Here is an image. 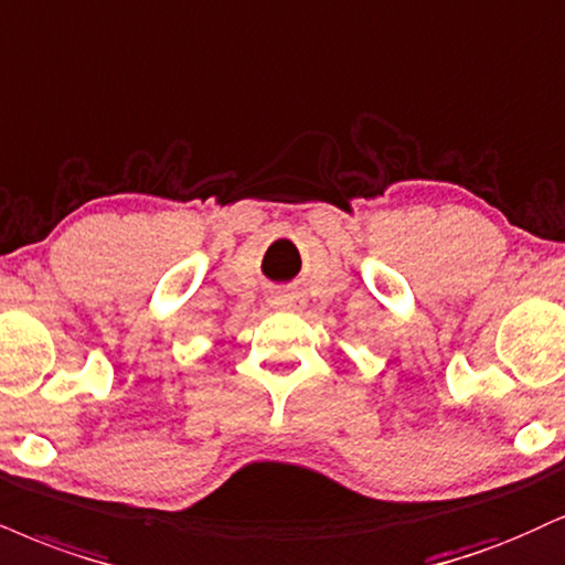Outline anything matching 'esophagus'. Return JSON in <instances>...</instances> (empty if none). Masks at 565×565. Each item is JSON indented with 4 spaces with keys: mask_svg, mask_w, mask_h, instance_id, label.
Instances as JSON below:
<instances>
[{
    "mask_svg": "<svg viewBox=\"0 0 565 565\" xmlns=\"http://www.w3.org/2000/svg\"><path fill=\"white\" fill-rule=\"evenodd\" d=\"M276 305H281V308H289V305H291V297H287V295L276 297Z\"/></svg>",
    "mask_w": 565,
    "mask_h": 565,
    "instance_id": "esophagus-1",
    "label": "esophagus"
}]
</instances>
